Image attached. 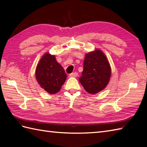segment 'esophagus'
<instances>
[{"label":"esophagus","mask_w":147,"mask_h":147,"mask_svg":"<svg viewBox=\"0 0 147 147\" xmlns=\"http://www.w3.org/2000/svg\"><path fill=\"white\" fill-rule=\"evenodd\" d=\"M78 76V74L77 72H74V73H72L69 74L70 77H77Z\"/></svg>","instance_id":"esophagus-1"}]
</instances>
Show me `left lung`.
I'll return each instance as SVG.
<instances>
[{"label":"left lung","mask_w":147,"mask_h":147,"mask_svg":"<svg viewBox=\"0 0 147 147\" xmlns=\"http://www.w3.org/2000/svg\"><path fill=\"white\" fill-rule=\"evenodd\" d=\"M111 75L110 64L102 51L96 49L86 54L83 71L79 81L87 92L96 94L104 90Z\"/></svg>","instance_id":"left-lung-1"}]
</instances>
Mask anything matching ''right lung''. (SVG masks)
I'll use <instances>...</instances> for the list:
<instances>
[{
  "label": "right lung",
  "instance_id": "obj_1",
  "mask_svg": "<svg viewBox=\"0 0 147 147\" xmlns=\"http://www.w3.org/2000/svg\"><path fill=\"white\" fill-rule=\"evenodd\" d=\"M35 76L40 86L50 94L57 93L66 80L63 67L55 55L45 53L40 59L35 71Z\"/></svg>",
  "mask_w": 147,
  "mask_h": 147
}]
</instances>
